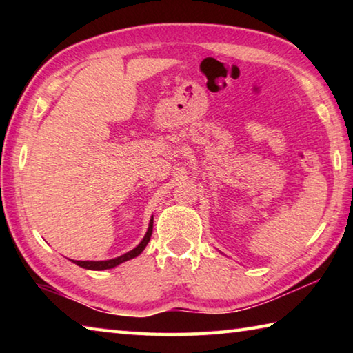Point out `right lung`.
I'll use <instances>...</instances> for the list:
<instances>
[{
	"label": "right lung",
	"instance_id": "add662e5",
	"mask_svg": "<svg viewBox=\"0 0 353 353\" xmlns=\"http://www.w3.org/2000/svg\"><path fill=\"white\" fill-rule=\"evenodd\" d=\"M152 218L151 221H149V227H148V232L146 235L143 240L140 241L139 246H137L135 249L129 250L128 254H124L121 256H117V259H112V260H104V261H79V260H71L73 263H76L77 266L81 268H85V270H92V271H103V270H112V268H115L118 265H121V263L128 261L130 259H135L137 255H140L143 250H145L146 244L149 243V240H151V235H152Z\"/></svg>",
	"mask_w": 353,
	"mask_h": 353
}]
</instances>
